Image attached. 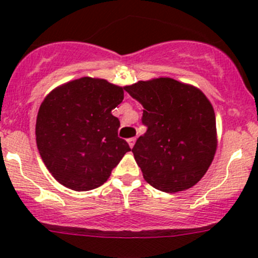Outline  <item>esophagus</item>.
<instances>
[{"label": "esophagus", "instance_id": "esophagus-1", "mask_svg": "<svg viewBox=\"0 0 258 258\" xmlns=\"http://www.w3.org/2000/svg\"><path fill=\"white\" fill-rule=\"evenodd\" d=\"M127 142H128V145H130V147H134L135 146V144H136V139H135V137H132V139H128L127 140Z\"/></svg>", "mask_w": 258, "mask_h": 258}]
</instances>
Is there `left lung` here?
Returning a JSON list of instances; mask_svg holds the SVG:
<instances>
[{
	"mask_svg": "<svg viewBox=\"0 0 258 258\" xmlns=\"http://www.w3.org/2000/svg\"><path fill=\"white\" fill-rule=\"evenodd\" d=\"M123 88L145 108L147 131L132 152L146 182L167 194L191 188L207 172L217 150L209 98L200 88L170 77Z\"/></svg>",
	"mask_w": 258,
	"mask_h": 258,
	"instance_id": "1",
	"label": "left lung"
}]
</instances>
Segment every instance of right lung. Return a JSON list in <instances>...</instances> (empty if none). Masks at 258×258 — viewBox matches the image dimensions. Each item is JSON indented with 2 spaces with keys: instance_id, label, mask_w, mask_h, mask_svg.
<instances>
[{
  "instance_id": "obj_1",
  "label": "right lung",
  "mask_w": 258,
  "mask_h": 258,
  "mask_svg": "<svg viewBox=\"0 0 258 258\" xmlns=\"http://www.w3.org/2000/svg\"><path fill=\"white\" fill-rule=\"evenodd\" d=\"M123 100V87L107 80L81 77L53 88L36 119V144L57 182L74 191L105 183L124 153L119 119L112 114Z\"/></svg>"
}]
</instances>
